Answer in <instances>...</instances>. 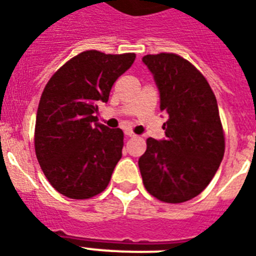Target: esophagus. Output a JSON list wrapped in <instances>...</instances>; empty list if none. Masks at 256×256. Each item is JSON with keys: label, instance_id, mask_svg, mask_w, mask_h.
<instances>
[{"label": "esophagus", "instance_id": "obj_1", "mask_svg": "<svg viewBox=\"0 0 256 256\" xmlns=\"http://www.w3.org/2000/svg\"><path fill=\"white\" fill-rule=\"evenodd\" d=\"M124 136H136V134H134V132H132V130H128V128H126V130H124Z\"/></svg>", "mask_w": 256, "mask_h": 256}]
</instances>
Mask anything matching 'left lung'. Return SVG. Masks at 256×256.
Returning a JSON list of instances; mask_svg holds the SVG:
<instances>
[{
    "instance_id": "left-lung-1",
    "label": "left lung",
    "mask_w": 256,
    "mask_h": 256,
    "mask_svg": "<svg viewBox=\"0 0 256 256\" xmlns=\"http://www.w3.org/2000/svg\"><path fill=\"white\" fill-rule=\"evenodd\" d=\"M160 92L166 138L148 140L140 158L146 190L168 203H182L202 192L224 154L218 104L208 82L190 62L176 54L144 56Z\"/></svg>"
}]
</instances>
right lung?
Segmentation results:
<instances>
[{"instance_id":"right-lung-1","label":"right lung","mask_w":256,"mask_h":256,"mask_svg":"<svg viewBox=\"0 0 256 256\" xmlns=\"http://www.w3.org/2000/svg\"><path fill=\"white\" fill-rule=\"evenodd\" d=\"M136 54L88 50L50 78L38 104L34 148L50 184L72 199H88L108 187L122 156L124 132L96 118L114 82L132 68Z\"/></svg>"}]
</instances>
